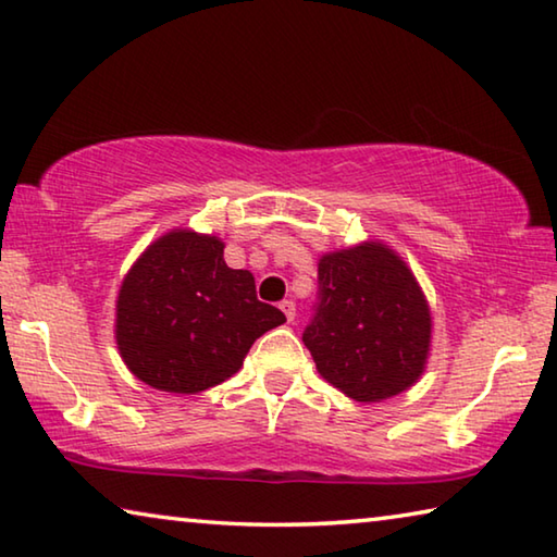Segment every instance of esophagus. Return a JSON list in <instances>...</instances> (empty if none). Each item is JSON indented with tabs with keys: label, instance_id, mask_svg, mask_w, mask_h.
<instances>
[{
	"label": "esophagus",
	"instance_id": "esophagus-1",
	"mask_svg": "<svg viewBox=\"0 0 557 557\" xmlns=\"http://www.w3.org/2000/svg\"><path fill=\"white\" fill-rule=\"evenodd\" d=\"M280 309L285 311L287 321H295V317H297V305H295V301H292V299H285V301H282V305H280Z\"/></svg>",
	"mask_w": 557,
	"mask_h": 557
}]
</instances>
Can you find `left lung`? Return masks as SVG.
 <instances>
[{"label": "left lung", "mask_w": 557, "mask_h": 557, "mask_svg": "<svg viewBox=\"0 0 557 557\" xmlns=\"http://www.w3.org/2000/svg\"><path fill=\"white\" fill-rule=\"evenodd\" d=\"M431 309L392 248L368 240L319 260V301L305 329L321 377L356 401L409 389L426 368Z\"/></svg>", "instance_id": "left-lung-1"}]
</instances>
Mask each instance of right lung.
<instances>
[{
  "label": "right lung",
  "instance_id": "1",
  "mask_svg": "<svg viewBox=\"0 0 557 557\" xmlns=\"http://www.w3.org/2000/svg\"><path fill=\"white\" fill-rule=\"evenodd\" d=\"M285 313L231 270L224 240L175 228L150 244L121 282L116 346L126 368L160 392L197 394L228 380Z\"/></svg>",
  "mask_w": 557,
  "mask_h": 557
}]
</instances>
